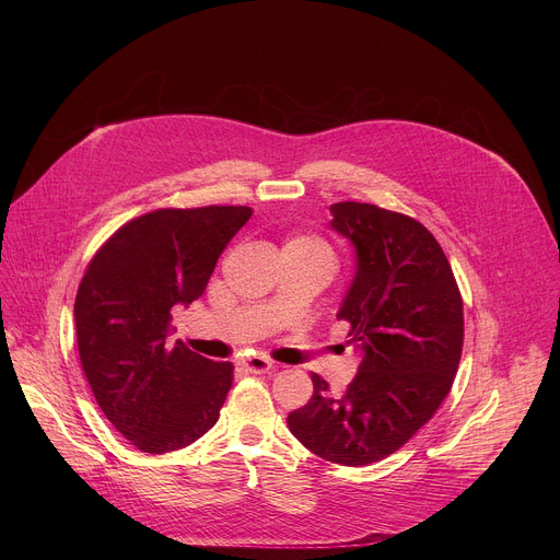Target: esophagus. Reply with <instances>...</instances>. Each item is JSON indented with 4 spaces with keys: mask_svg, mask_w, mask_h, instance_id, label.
Segmentation results:
<instances>
[{
    "mask_svg": "<svg viewBox=\"0 0 560 560\" xmlns=\"http://www.w3.org/2000/svg\"><path fill=\"white\" fill-rule=\"evenodd\" d=\"M244 370L253 372V374H264V372L272 370V361L266 357H250L244 361Z\"/></svg>",
    "mask_w": 560,
    "mask_h": 560,
    "instance_id": "1",
    "label": "esophagus"
}]
</instances>
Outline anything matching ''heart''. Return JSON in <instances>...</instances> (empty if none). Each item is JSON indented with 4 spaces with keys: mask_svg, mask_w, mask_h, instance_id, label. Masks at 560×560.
Wrapping results in <instances>:
<instances>
[{
    "mask_svg": "<svg viewBox=\"0 0 560 560\" xmlns=\"http://www.w3.org/2000/svg\"><path fill=\"white\" fill-rule=\"evenodd\" d=\"M283 253H299V255H305V257L324 259L328 264L335 261L332 248L324 242V238H318L314 234H294V236H290L285 246H283Z\"/></svg>",
    "mask_w": 560,
    "mask_h": 560,
    "instance_id": "obj_1",
    "label": "heart"
}]
</instances>
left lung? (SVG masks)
<instances>
[{
  "mask_svg": "<svg viewBox=\"0 0 560 560\" xmlns=\"http://www.w3.org/2000/svg\"><path fill=\"white\" fill-rule=\"evenodd\" d=\"M357 272L337 318L350 324L361 365L343 394L312 374V398L290 432L316 456L370 465L406 445L450 394L463 350V299L434 234L372 203L330 206Z\"/></svg>",
  "mask_w": 560,
  "mask_h": 560,
  "instance_id": "obj_1",
  "label": "left lung"
}]
</instances>
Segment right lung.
<instances>
[{"instance_id": "obj_1", "label": "right lung", "mask_w": 560, "mask_h": 560, "mask_svg": "<svg viewBox=\"0 0 560 560\" xmlns=\"http://www.w3.org/2000/svg\"><path fill=\"white\" fill-rule=\"evenodd\" d=\"M248 206L162 208L124 223L74 299L79 361L104 417L148 454L182 450L219 419L232 363L171 343V310L192 303Z\"/></svg>"}]
</instances>
